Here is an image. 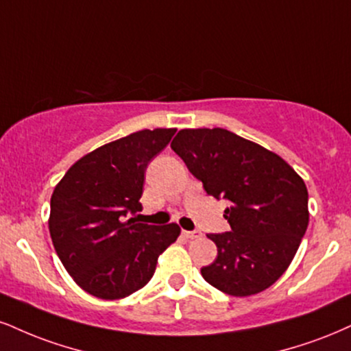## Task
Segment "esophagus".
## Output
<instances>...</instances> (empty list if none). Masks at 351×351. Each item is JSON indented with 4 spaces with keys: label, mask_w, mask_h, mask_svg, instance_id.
<instances>
[{
    "label": "esophagus",
    "mask_w": 351,
    "mask_h": 351,
    "mask_svg": "<svg viewBox=\"0 0 351 351\" xmlns=\"http://www.w3.org/2000/svg\"><path fill=\"white\" fill-rule=\"evenodd\" d=\"M183 235L189 240H194V239L201 237V232L199 230H183Z\"/></svg>",
    "instance_id": "34e87169"
}]
</instances>
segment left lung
Instances as JSON below:
<instances>
[{
  "label": "left lung",
  "mask_w": 351,
  "mask_h": 351,
  "mask_svg": "<svg viewBox=\"0 0 351 351\" xmlns=\"http://www.w3.org/2000/svg\"><path fill=\"white\" fill-rule=\"evenodd\" d=\"M171 149L204 191L227 199L230 230L209 234L217 258L202 267L210 286L252 296L273 285L296 255L309 223L307 188L276 154L226 129H183Z\"/></svg>",
  "instance_id": "left-lung-1"
}]
</instances>
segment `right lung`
<instances>
[{"instance_id":"obj_1","label":"right lung","mask_w":351,"mask_h":351,"mask_svg":"<svg viewBox=\"0 0 351 351\" xmlns=\"http://www.w3.org/2000/svg\"><path fill=\"white\" fill-rule=\"evenodd\" d=\"M176 129L138 130L80 158L53 189L49 230L80 288L101 299L135 293L154 276L180 227L135 222L145 170Z\"/></svg>"}]
</instances>
